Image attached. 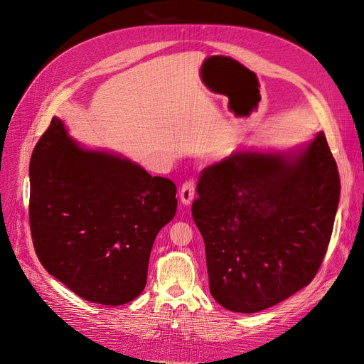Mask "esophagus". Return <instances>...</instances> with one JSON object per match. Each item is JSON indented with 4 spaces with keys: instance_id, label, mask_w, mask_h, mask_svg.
<instances>
[{
    "instance_id": "34e87169",
    "label": "esophagus",
    "mask_w": 364,
    "mask_h": 364,
    "mask_svg": "<svg viewBox=\"0 0 364 364\" xmlns=\"http://www.w3.org/2000/svg\"><path fill=\"white\" fill-rule=\"evenodd\" d=\"M194 193H196V184L193 180H188L186 181L183 186H181V190H180V198H181V203L183 204H190L194 198Z\"/></svg>"
}]
</instances>
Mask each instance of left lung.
I'll return each mask as SVG.
<instances>
[{
    "instance_id": "left-lung-1",
    "label": "left lung",
    "mask_w": 364,
    "mask_h": 364,
    "mask_svg": "<svg viewBox=\"0 0 364 364\" xmlns=\"http://www.w3.org/2000/svg\"><path fill=\"white\" fill-rule=\"evenodd\" d=\"M191 213L213 298L257 313L317 275L340 198L324 132L298 152H236L201 171Z\"/></svg>"
}]
</instances>
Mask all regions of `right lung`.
<instances>
[{
    "label": "right lung",
    "instance_id": "add662e5",
    "mask_svg": "<svg viewBox=\"0 0 364 364\" xmlns=\"http://www.w3.org/2000/svg\"><path fill=\"white\" fill-rule=\"evenodd\" d=\"M177 187L118 155L80 148L53 117L30 161L28 218L44 269L80 298L122 305L146 284Z\"/></svg>",
    "mask_w": 364,
    "mask_h": 364
}]
</instances>
